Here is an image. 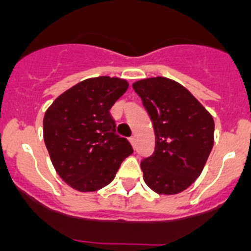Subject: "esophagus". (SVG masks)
Masks as SVG:
<instances>
[{"instance_id":"34e87169","label":"esophagus","mask_w":251,"mask_h":251,"mask_svg":"<svg viewBox=\"0 0 251 251\" xmlns=\"http://www.w3.org/2000/svg\"><path fill=\"white\" fill-rule=\"evenodd\" d=\"M129 142H130V145H132L133 147H134V146H136V138H134V137H130V138H129Z\"/></svg>"}]
</instances>
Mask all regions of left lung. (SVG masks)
<instances>
[{"label":"left lung","mask_w":251,"mask_h":251,"mask_svg":"<svg viewBox=\"0 0 251 251\" xmlns=\"http://www.w3.org/2000/svg\"><path fill=\"white\" fill-rule=\"evenodd\" d=\"M156 136L152 156L141 162L143 179L158 195L185 191L201 175L214 146L212 115L177 81L163 76L133 83Z\"/></svg>","instance_id":"1"}]
</instances>
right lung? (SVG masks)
<instances>
[{"instance_id": "add662e5", "label": "right lung", "mask_w": 251, "mask_h": 251, "mask_svg": "<svg viewBox=\"0 0 251 251\" xmlns=\"http://www.w3.org/2000/svg\"><path fill=\"white\" fill-rule=\"evenodd\" d=\"M119 77H90L59 95L44 117V141L57 175L76 191L109 185L129 142L115 134L109 109L128 89Z\"/></svg>"}]
</instances>
